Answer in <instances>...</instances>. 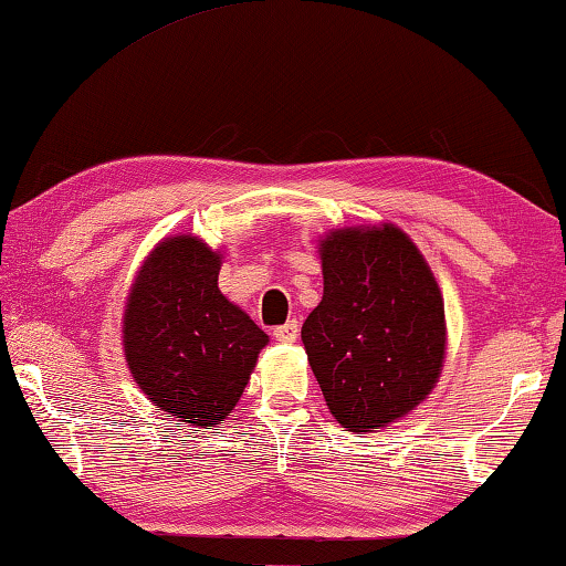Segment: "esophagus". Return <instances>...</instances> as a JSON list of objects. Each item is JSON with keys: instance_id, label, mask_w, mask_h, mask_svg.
I'll list each match as a JSON object with an SVG mask.
<instances>
[{"instance_id": "esophagus-1", "label": "esophagus", "mask_w": 566, "mask_h": 566, "mask_svg": "<svg viewBox=\"0 0 566 566\" xmlns=\"http://www.w3.org/2000/svg\"><path fill=\"white\" fill-rule=\"evenodd\" d=\"M298 331H301L298 321H289V323H283V326L273 328V338L281 340V344H293V340L298 338Z\"/></svg>"}]
</instances>
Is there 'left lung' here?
<instances>
[{"label":"left lung","mask_w":566,"mask_h":566,"mask_svg":"<svg viewBox=\"0 0 566 566\" xmlns=\"http://www.w3.org/2000/svg\"><path fill=\"white\" fill-rule=\"evenodd\" d=\"M323 298L303 323L331 413L370 431L416 409L441 374L443 298L409 235L394 226L321 240Z\"/></svg>","instance_id":"8db88e82"}]
</instances>
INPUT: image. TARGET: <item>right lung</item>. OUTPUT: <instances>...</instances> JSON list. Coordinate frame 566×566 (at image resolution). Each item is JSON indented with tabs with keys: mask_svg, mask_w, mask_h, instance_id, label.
<instances>
[{
	"mask_svg": "<svg viewBox=\"0 0 566 566\" xmlns=\"http://www.w3.org/2000/svg\"><path fill=\"white\" fill-rule=\"evenodd\" d=\"M220 255L198 238L157 245L125 311V358L143 394L190 426L228 419L265 333L218 289Z\"/></svg>",
	"mask_w": 566,
	"mask_h": 566,
	"instance_id": "add662e5",
	"label": "right lung"
}]
</instances>
